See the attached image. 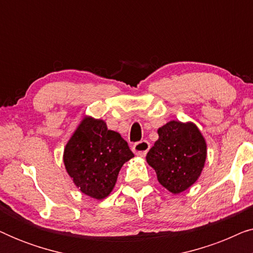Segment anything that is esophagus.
I'll use <instances>...</instances> for the list:
<instances>
[{
    "label": "esophagus",
    "instance_id": "esophagus-1",
    "mask_svg": "<svg viewBox=\"0 0 253 253\" xmlns=\"http://www.w3.org/2000/svg\"><path fill=\"white\" fill-rule=\"evenodd\" d=\"M150 147H151L150 143H148L147 140H140V141H138V143L133 145L132 150H133L134 153L138 155V157L144 158L145 155L147 154V152H148V150H150Z\"/></svg>",
    "mask_w": 253,
    "mask_h": 253
}]
</instances>
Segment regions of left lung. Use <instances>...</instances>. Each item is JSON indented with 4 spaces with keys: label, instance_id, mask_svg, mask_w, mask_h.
I'll use <instances>...</instances> for the list:
<instances>
[{
    "label": "left lung",
    "instance_id": "1",
    "mask_svg": "<svg viewBox=\"0 0 253 253\" xmlns=\"http://www.w3.org/2000/svg\"><path fill=\"white\" fill-rule=\"evenodd\" d=\"M158 134L146 161L157 172L159 183L178 195L195 184L202 174L207 157L206 140L192 122L170 121L159 127Z\"/></svg>",
    "mask_w": 253,
    "mask_h": 253
}]
</instances>
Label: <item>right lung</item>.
<instances>
[{
	"instance_id": "1",
	"label": "right lung",
	"mask_w": 253,
	"mask_h": 253,
	"mask_svg": "<svg viewBox=\"0 0 253 253\" xmlns=\"http://www.w3.org/2000/svg\"><path fill=\"white\" fill-rule=\"evenodd\" d=\"M134 157L116 131L103 120L84 116L63 152L67 172L75 185L93 199H105L116 184L122 166Z\"/></svg>"
}]
</instances>
